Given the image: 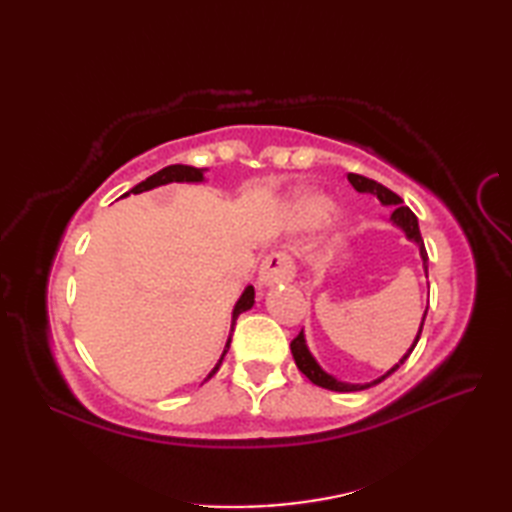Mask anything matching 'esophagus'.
<instances>
[{"mask_svg":"<svg viewBox=\"0 0 512 512\" xmlns=\"http://www.w3.org/2000/svg\"><path fill=\"white\" fill-rule=\"evenodd\" d=\"M292 277H295V264H292L290 255L275 250V253L266 255L262 266H259L257 284L259 288H273L277 284H284V281H290Z\"/></svg>","mask_w":512,"mask_h":512,"instance_id":"1","label":"esophagus"}]
</instances>
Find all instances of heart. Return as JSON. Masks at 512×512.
Here are the masks:
<instances>
[{
    "label": "heart",
    "instance_id": "b5f03b06",
    "mask_svg": "<svg viewBox=\"0 0 512 512\" xmlns=\"http://www.w3.org/2000/svg\"><path fill=\"white\" fill-rule=\"evenodd\" d=\"M336 211V202L328 195L317 193V191H303L299 193L295 202H292V213H295L297 222L314 228L328 222Z\"/></svg>",
    "mask_w": 512,
    "mask_h": 512
}]
</instances>
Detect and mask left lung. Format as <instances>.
Masks as SVG:
<instances>
[{
    "label": "left lung",
    "mask_w": 512,
    "mask_h": 512,
    "mask_svg": "<svg viewBox=\"0 0 512 512\" xmlns=\"http://www.w3.org/2000/svg\"><path fill=\"white\" fill-rule=\"evenodd\" d=\"M347 180L352 182V187H354L358 193H372L374 198H378L380 204H383V206H391V215H389L391 226H396L398 231H402V235H405V237L409 239V242H413V244L418 246L420 259H422V270H424V275H427V273H429V257H427V250H424V242H422L420 226H418V217L411 213L409 206L402 204V200L398 198V195H396L394 191H389L387 187H383V184H378L376 180H369V178H365V176H358V173H347ZM427 310H429V306L424 308L418 334H416V339H413L409 350H407L405 354H402V358H400V361H398L394 367L387 369V372H385L383 376L369 380V383H345V380H339L336 376L325 372V369L319 365L317 358H314V354L310 352L308 341H306V334H303V330L299 332L297 339L290 343L292 358H295V363H297V367L301 369V372L306 374L314 385H319V387H323V389H330V391H363V389H369V387H374V385H378V383H383V380H385L387 376L394 374L396 369L407 361L409 354L413 352V347H416L418 341H420L422 325H424V319H427Z\"/></svg>",
    "instance_id": "1"
}]
</instances>
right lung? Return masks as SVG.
Here are the masks:
<instances>
[{
    "label": "right lung",
    "mask_w": 512,
    "mask_h": 512,
    "mask_svg": "<svg viewBox=\"0 0 512 512\" xmlns=\"http://www.w3.org/2000/svg\"><path fill=\"white\" fill-rule=\"evenodd\" d=\"M206 171H209V169H198V167H189V165H169V167H165V169L156 171L154 176H149L147 180L138 182L134 189H129L127 193H123V198H127L129 193H143V191H151V189H156V187H162V184H171V182L200 184V182H204V180H206V178H204V173H206ZM253 306H255V288H253V286H246L242 295H239V299H237V303H235L233 312H231V334H233L235 321H237L239 314L246 312V310H250ZM231 334H228V341H226V345H224V352H222V356H220V361L215 363V367L211 369L209 376H206V378L202 380V383H206V380H209V378L217 372V369H220V365H222V361H224V356H226V352H228V347H231Z\"/></svg>",
    "instance_id": "add662e5"
}]
</instances>
